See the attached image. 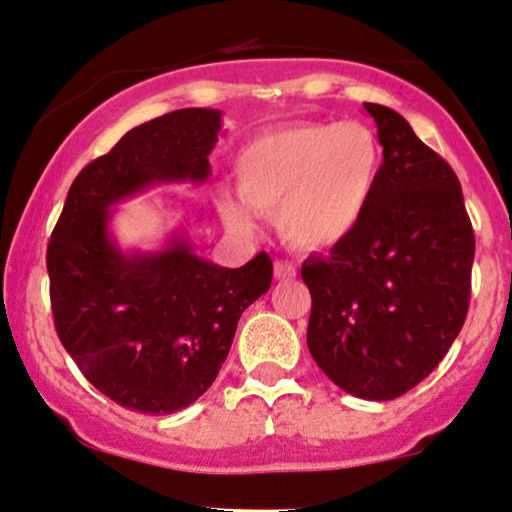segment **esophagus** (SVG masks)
<instances>
[{
  "mask_svg": "<svg viewBox=\"0 0 512 512\" xmlns=\"http://www.w3.org/2000/svg\"><path fill=\"white\" fill-rule=\"evenodd\" d=\"M274 274L278 281H290V278L297 276V267L288 260H276L274 262Z\"/></svg>",
  "mask_w": 512,
  "mask_h": 512,
  "instance_id": "esophagus-1",
  "label": "esophagus"
}]
</instances>
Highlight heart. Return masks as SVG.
I'll return each mask as SVG.
<instances>
[{
    "instance_id": "1",
    "label": "heart",
    "mask_w": 512,
    "mask_h": 512,
    "mask_svg": "<svg viewBox=\"0 0 512 512\" xmlns=\"http://www.w3.org/2000/svg\"><path fill=\"white\" fill-rule=\"evenodd\" d=\"M380 174L383 146L359 120L274 129L248 141L236 158L243 203L260 215H278L281 236L307 252L333 248L357 229ZM219 210L231 229L250 231V217L234 200H222Z\"/></svg>"
}]
</instances>
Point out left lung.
Masks as SVG:
<instances>
[{
    "label": "left lung",
    "mask_w": 512,
    "mask_h": 512,
    "mask_svg": "<svg viewBox=\"0 0 512 512\" xmlns=\"http://www.w3.org/2000/svg\"><path fill=\"white\" fill-rule=\"evenodd\" d=\"M383 174L357 229L309 257V352L340 390L397 399L435 371L470 304L475 234L456 172L397 111L364 103Z\"/></svg>",
    "instance_id": "1"
}]
</instances>
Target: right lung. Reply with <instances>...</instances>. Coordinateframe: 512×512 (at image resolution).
Masks as SVG:
<instances>
[{"label":"right lung","mask_w":512,"mask_h":512,"mask_svg":"<svg viewBox=\"0 0 512 512\" xmlns=\"http://www.w3.org/2000/svg\"><path fill=\"white\" fill-rule=\"evenodd\" d=\"M222 113L181 108L129 129L77 174L47 248L58 340L96 390L141 413H174L208 392L238 319L271 286L267 252L217 267L184 236L125 255L111 205L151 184L205 181Z\"/></svg>","instance_id":"1"}]
</instances>
